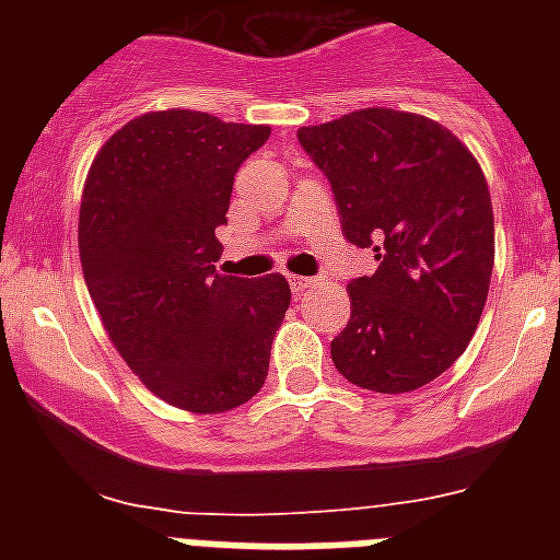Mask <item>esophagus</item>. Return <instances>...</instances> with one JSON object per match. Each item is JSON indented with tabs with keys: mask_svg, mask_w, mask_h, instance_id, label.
Wrapping results in <instances>:
<instances>
[{
	"mask_svg": "<svg viewBox=\"0 0 560 560\" xmlns=\"http://www.w3.org/2000/svg\"><path fill=\"white\" fill-rule=\"evenodd\" d=\"M289 285H291V291H305V289H308V285H314V280H311V277L289 275Z\"/></svg>",
	"mask_w": 560,
	"mask_h": 560,
	"instance_id": "esophagus-1",
	"label": "esophagus"
}]
</instances>
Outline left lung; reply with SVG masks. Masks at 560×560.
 Wrapping results in <instances>:
<instances>
[{
  "instance_id": "obj_1",
  "label": "left lung",
  "mask_w": 560,
  "mask_h": 560,
  "mask_svg": "<svg viewBox=\"0 0 560 560\" xmlns=\"http://www.w3.org/2000/svg\"><path fill=\"white\" fill-rule=\"evenodd\" d=\"M328 176L341 232L381 264L348 285L330 359L350 384L412 393L465 353L493 271L491 190L474 153L423 114L359 108L296 131Z\"/></svg>"
}]
</instances>
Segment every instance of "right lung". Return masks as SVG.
Instances as JSON below:
<instances>
[{"label": "right lung", "mask_w": 560, "mask_h": 560, "mask_svg": "<svg viewBox=\"0 0 560 560\" xmlns=\"http://www.w3.org/2000/svg\"><path fill=\"white\" fill-rule=\"evenodd\" d=\"M269 126L167 108L114 131L86 173L83 280L108 339L171 407L219 415L260 393L291 303L283 275L215 271L232 182Z\"/></svg>", "instance_id": "1"}]
</instances>
